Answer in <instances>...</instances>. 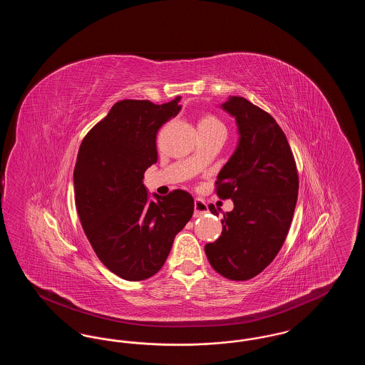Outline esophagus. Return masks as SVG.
<instances>
[{"label": "esophagus", "instance_id": "esophagus-1", "mask_svg": "<svg viewBox=\"0 0 365 365\" xmlns=\"http://www.w3.org/2000/svg\"><path fill=\"white\" fill-rule=\"evenodd\" d=\"M205 213H208V207L204 201L201 200H195L194 201V217H201Z\"/></svg>", "mask_w": 365, "mask_h": 365}]
</instances>
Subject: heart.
<instances>
[{
	"label": "heart",
	"mask_w": 365,
	"mask_h": 365,
	"mask_svg": "<svg viewBox=\"0 0 365 365\" xmlns=\"http://www.w3.org/2000/svg\"><path fill=\"white\" fill-rule=\"evenodd\" d=\"M215 128H225L223 123L220 122L216 116L207 115L200 119L198 130H215Z\"/></svg>",
	"instance_id": "1"
}]
</instances>
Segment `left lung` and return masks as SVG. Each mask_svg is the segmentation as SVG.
I'll list each match as a JSON object with an SVG mask.
<instances>
[{"label": "left lung", "mask_w": 365, "mask_h": 365, "mask_svg": "<svg viewBox=\"0 0 365 365\" xmlns=\"http://www.w3.org/2000/svg\"><path fill=\"white\" fill-rule=\"evenodd\" d=\"M238 127V145L217 175L216 194L231 198L223 231L205 245L212 268L231 280H247L268 267L292 225L298 174L290 145L275 119L242 97L220 106ZM209 210L217 215L213 205Z\"/></svg>", "instance_id": "left-lung-1"}]
</instances>
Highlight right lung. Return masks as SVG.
<instances>
[{
	"instance_id": "obj_1",
	"label": "right lung",
	"mask_w": 365,
	"mask_h": 365,
	"mask_svg": "<svg viewBox=\"0 0 365 365\" xmlns=\"http://www.w3.org/2000/svg\"><path fill=\"white\" fill-rule=\"evenodd\" d=\"M179 101H119L87 133L78 152L73 189L81 223L97 257L125 280L158 272L192 216L187 191L150 200L143 185L145 171L157 163V131L179 113Z\"/></svg>"
}]
</instances>
